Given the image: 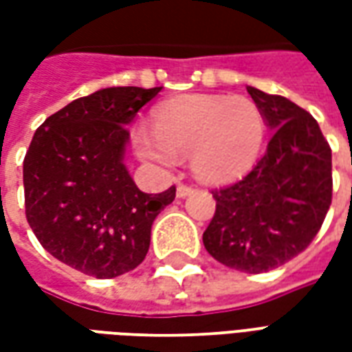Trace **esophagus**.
<instances>
[{
  "mask_svg": "<svg viewBox=\"0 0 352 352\" xmlns=\"http://www.w3.org/2000/svg\"><path fill=\"white\" fill-rule=\"evenodd\" d=\"M194 192V186H188V184H179L177 186V198H186L188 194Z\"/></svg>",
  "mask_w": 352,
  "mask_h": 352,
  "instance_id": "esophagus-1",
  "label": "esophagus"
}]
</instances>
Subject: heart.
<instances>
[{
	"mask_svg": "<svg viewBox=\"0 0 352 352\" xmlns=\"http://www.w3.org/2000/svg\"><path fill=\"white\" fill-rule=\"evenodd\" d=\"M264 138L265 116L249 98L188 94L156 107L153 130L135 131V148L158 166H171L175 154H190L194 175L219 184L254 166Z\"/></svg>",
	"mask_w": 352,
	"mask_h": 352,
	"instance_id": "1",
	"label": "heart"
}]
</instances>
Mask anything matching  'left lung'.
Here are the masks:
<instances>
[{"mask_svg": "<svg viewBox=\"0 0 352 352\" xmlns=\"http://www.w3.org/2000/svg\"><path fill=\"white\" fill-rule=\"evenodd\" d=\"M273 131L265 154L236 183L214 188L207 252L245 273H264L303 252L332 204V148L317 120L283 96L247 88Z\"/></svg>", "mask_w": 352, "mask_h": 352, "instance_id": "8db88e82", "label": "left lung"}]
</instances>
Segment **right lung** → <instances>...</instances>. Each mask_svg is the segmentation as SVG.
I'll list each match as a JSON object with an SVG mask.
<instances>
[{"label":"right lung","mask_w":352,"mask_h":352,"mask_svg":"<svg viewBox=\"0 0 352 352\" xmlns=\"http://www.w3.org/2000/svg\"><path fill=\"white\" fill-rule=\"evenodd\" d=\"M162 87H113L79 98L37 128L24 158V204L43 249L73 270L113 279L148 252L151 228L175 199L138 188L124 166L128 124Z\"/></svg>","instance_id":"obj_1"}]
</instances>
